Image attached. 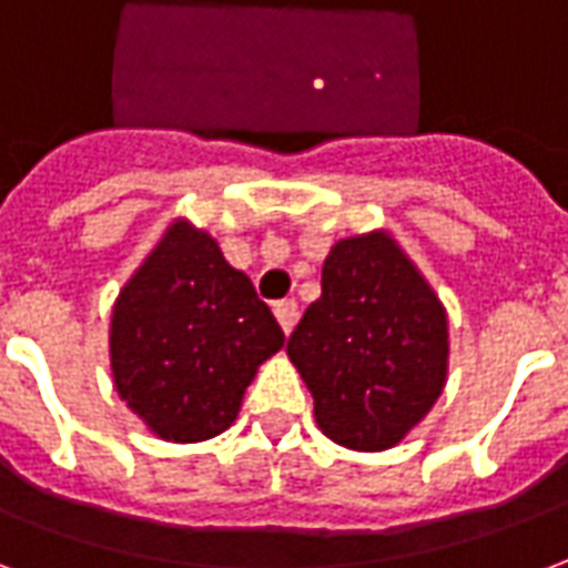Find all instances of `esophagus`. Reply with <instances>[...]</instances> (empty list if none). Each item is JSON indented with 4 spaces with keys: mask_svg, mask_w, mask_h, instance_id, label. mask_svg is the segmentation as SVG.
Segmentation results:
<instances>
[{
    "mask_svg": "<svg viewBox=\"0 0 568 568\" xmlns=\"http://www.w3.org/2000/svg\"><path fill=\"white\" fill-rule=\"evenodd\" d=\"M275 317H278L284 335L293 333V326H296V321H300V305H296V300L278 302V305H275Z\"/></svg>",
    "mask_w": 568,
    "mask_h": 568,
    "instance_id": "obj_1",
    "label": "esophagus"
}]
</instances>
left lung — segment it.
<instances>
[{"label": "left lung", "instance_id": "1", "mask_svg": "<svg viewBox=\"0 0 568 568\" xmlns=\"http://www.w3.org/2000/svg\"><path fill=\"white\" fill-rule=\"evenodd\" d=\"M321 290L287 342L314 420L342 448H396L445 390V302L390 230L338 239Z\"/></svg>", "mask_w": 568, "mask_h": 568}]
</instances>
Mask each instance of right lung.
<instances>
[{
  "mask_svg": "<svg viewBox=\"0 0 568 568\" xmlns=\"http://www.w3.org/2000/svg\"><path fill=\"white\" fill-rule=\"evenodd\" d=\"M284 333L217 239L175 217L120 287L109 326L114 390L153 436L193 445L235 424Z\"/></svg>",
  "mask_w": 568,
  "mask_h": 568,
  "instance_id": "1",
  "label": "right lung"
}]
</instances>
